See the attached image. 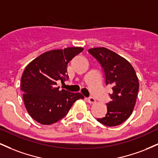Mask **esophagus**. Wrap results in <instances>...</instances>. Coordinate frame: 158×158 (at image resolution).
<instances>
[{
	"instance_id": "obj_1",
	"label": "esophagus",
	"mask_w": 158,
	"mask_h": 158,
	"mask_svg": "<svg viewBox=\"0 0 158 158\" xmlns=\"http://www.w3.org/2000/svg\"><path fill=\"white\" fill-rule=\"evenodd\" d=\"M87 101H88V102H89L90 104H94V103L96 102L95 99H94V98H93V97L87 98Z\"/></svg>"
}]
</instances>
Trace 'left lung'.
Listing matches in <instances>:
<instances>
[{
    "mask_svg": "<svg viewBox=\"0 0 158 158\" xmlns=\"http://www.w3.org/2000/svg\"><path fill=\"white\" fill-rule=\"evenodd\" d=\"M88 52L101 64L106 85H111L113 90L111 101L106 104V115L97 121L107 126H119L131 116L137 100L139 81L135 69L126 59L106 48Z\"/></svg>",
    "mask_w": 158,
    "mask_h": 158,
    "instance_id": "1",
    "label": "left lung"
}]
</instances>
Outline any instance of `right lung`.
<instances>
[{
	"label": "right lung",
	"mask_w": 158,
	"mask_h": 158,
	"mask_svg": "<svg viewBox=\"0 0 158 158\" xmlns=\"http://www.w3.org/2000/svg\"><path fill=\"white\" fill-rule=\"evenodd\" d=\"M83 51L82 48H68L48 51L29 63L22 74L21 90L25 108L36 122L50 125L62 119L76 101L83 99L80 93L59 90L57 81L68 79V64Z\"/></svg>",
	"instance_id": "obj_1"
}]
</instances>
